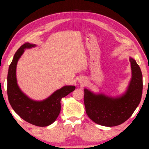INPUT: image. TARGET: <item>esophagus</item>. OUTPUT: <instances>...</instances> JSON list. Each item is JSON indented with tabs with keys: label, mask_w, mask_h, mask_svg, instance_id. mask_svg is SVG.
I'll list each match as a JSON object with an SVG mask.
<instances>
[{
	"label": "esophagus",
	"mask_w": 149,
	"mask_h": 149,
	"mask_svg": "<svg viewBox=\"0 0 149 149\" xmlns=\"http://www.w3.org/2000/svg\"><path fill=\"white\" fill-rule=\"evenodd\" d=\"M79 82L80 83H81V84H83V83H85V80L84 79H79Z\"/></svg>",
	"instance_id": "esophagus-1"
}]
</instances>
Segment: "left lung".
I'll return each instance as SVG.
<instances>
[{
    "label": "left lung",
    "mask_w": 149,
    "mask_h": 149,
    "mask_svg": "<svg viewBox=\"0 0 149 149\" xmlns=\"http://www.w3.org/2000/svg\"><path fill=\"white\" fill-rule=\"evenodd\" d=\"M132 77L125 92L111 96L84 89V104L88 117L99 125L113 127L131 117L141 100L142 74L136 60L130 57Z\"/></svg>",
    "instance_id": "8db88e82"
}]
</instances>
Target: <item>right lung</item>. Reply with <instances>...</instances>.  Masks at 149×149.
I'll return each mask as SVG.
<instances>
[{
	"instance_id": "add662e5",
	"label": "right lung",
	"mask_w": 149,
	"mask_h": 149,
	"mask_svg": "<svg viewBox=\"0 0 149 149\" xmlns=\"http://www.w3.org/2000/svg\"><path fill=\"white\" fill-rule=\"evenodd\" d=\"M35 47V44L26 42L14 55L8 71L7 95L12 109L22 119L32 125L45 127L57 119L60 113L61 100L74 91L75 86L65 85L42 100H34L24 93L17 84V64L24 51Z\"/></svg>"
}]
</instances>
